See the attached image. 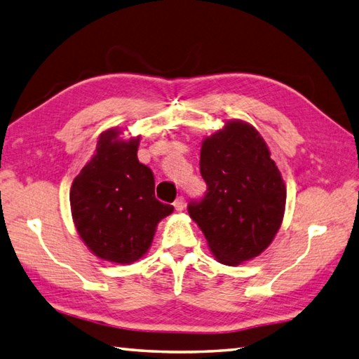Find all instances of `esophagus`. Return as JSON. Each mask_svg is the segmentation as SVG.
Masks as SVG:
<instances>
[{"mask_svg":"<svg viewBox=\"0 0 359 359\" xmlns=\"http://www.w3.org/2000/svg\"><path fill=\"white\" fill-rule=\"evenodd\" d=\"M173 206H175V209H177L178 212H181L182 209H184V198H182V196H178V198L175 200Z\"/></svg>","mask_w":359,"mask_h":359,"instance_id":"34e87169","label":"esophagus"}]
</instances>
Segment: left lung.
I'll use <instances>...</instances> for the list:
<instances>
[{
	"label": "left lung",
	"instance_id": "obj_1",
	"mask_svg": "<svg viewBox=\"0 0 359 359\" xmlns=\"http://www.w3.org/2000/svg\"><path fill=\"white\" fill-rule=\"evenodd\" d=\"M206 195L187 210L223 265L257 257L279 231L287 189L266 142L251 123L228 121L201 144Z\"/></svg>",
	"mask_w": 359,
	"mask_h": 359
}]
</instances>
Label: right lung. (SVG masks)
<instances>
[{"instance_id":"obj_1","label":"right lung","mask_w":359,"mask_h":359,"mask_svg":"<svg viewBox=\"0 0 359 359\" xmlns=\"http://www.w3.org/2000/svg\"><path fill=\"white\" fill-rule=\"evenodd\" d=\"M118 128L99 136L94 156L72 181L71 214L94 255L133 263L149 251L158 223L173 206L155 198V178L139 163V136L123 141Z\"/></svg>"}]
</instances>
